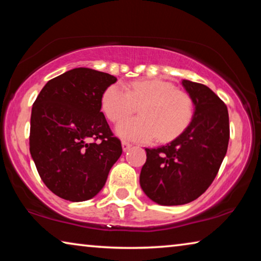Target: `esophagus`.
Returning a JSON list of instances; mask_svg holds the SVG:
<instances>
[{"mask_svg": "<svg viewBox=\"0 0 261 261\" xmlns=\"http://www.w3.org/2000/svg\"><path fill=\"white\" fill-rule=\"evenodd\" d=\"M132 146V145L129 143V141H122V148L123 151L126 152L127 149H130V147Z\"/></svg>", "mask_w": 261, "mask_h": 261, "instance_id": "obj_1", "label": "esophagus"}]
</instances>
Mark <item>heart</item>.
Listing matches in <instances>:
<instances>
[{
    "mask_svg": "<svg viewBox=\"0 0 261 261\" xmlns=\"http://www.w3.org/2000/svg\"><path fill=\"white\" fill-rule=\"evenodd\" d=\"M139 108V117L117 125V135L126 140L148 143L174 139L185 130L193 116V103L188 93L176 90L162 79H140L129 88L120 83L106 88L101 108L112 122H121Z\"/></svg>",
    "mask_w": 261,
    "mask_h": 261,
    "instance_id": "1",
    "label": "heart"
}]
</instances>
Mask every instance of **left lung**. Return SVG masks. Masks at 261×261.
Instances as JSON below:
<instances>
[{
    "mask_svg": "<svg viewBox=\"0 0 261 261\" xmlns=\"http://www.w3.org/2000/svg\"><path fill=\"white\" fill-rule=\"evenodd\" d=\"M191 98L192 121L166 146L145 148L146 162L140 187L149 199L163 206L184 205L200 197L218 175L229 143L227 106L210 87L183 79Z\"/></svg>",
    "mask_w": 261,
    "mask_h": 261,
    "instance_id": "obj_1",
    "label": "left lung"
}]
</instances>
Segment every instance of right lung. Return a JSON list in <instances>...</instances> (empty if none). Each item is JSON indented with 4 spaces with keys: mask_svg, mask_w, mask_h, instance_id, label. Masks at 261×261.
I'll return each instance as SVG.
<instances>
[{
    "mask_svg": "<svg viewBox=\"0 0 261 261\" xmlns=\"http://www.w3.org/2000/svg\"><path fill=\"white\" fill-rule=\"evenodd\" d=\"M116 81L109 73L76 68L50 79L34 101L30 152L42 182L62 199L96 196L121 156V140L101 112V96Z\"/></svg>",
    "mask_w": 261,
    "mask_h": 261,
    "instance_id": "add662e5",
    "label": "right lung"
}]
</instances>
